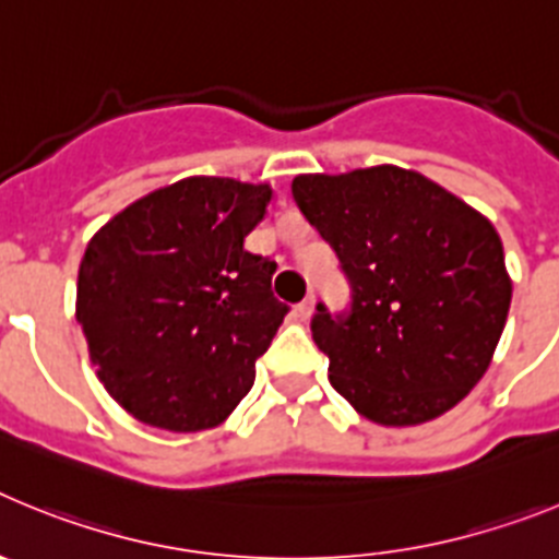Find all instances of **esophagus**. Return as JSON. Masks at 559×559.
<instances>
[{
  "mask_svg": "<svg viewBox=\"0 0 559 559\" xmlns=\"http://www.w3.org/2000/svg\"><path fill=\"white\" fill-rule=\"evenodd\" d=\"M310 316H313V296H308V299H302V302L296 305V319H299V322H308Z\"/></svg>",
  "mask_w": 559,
  "mask_h": 559,
  "instance_id": "1",
  "label": "esophagus"
}]
</instances>
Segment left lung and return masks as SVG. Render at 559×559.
Here are the masks:
<instances>
[{
  "label": "left lung",
  "instance_id": "obj_1",
  "mask_svg": "<svg viewBox=\"0 0 559 559\" xmlns=\"http://www.w3.org/2000/svg\"><path fill=\"white\" fill-rule=\"evenodd\" d=\"M296 206L338 257L349 308L316 305L330 383L380 426L445 414L490 367L512 283L484 215L394 165L296 176Z\"/></svg>",
  "mask_w": 559,
  "mask_h": 559
}]
</instances>
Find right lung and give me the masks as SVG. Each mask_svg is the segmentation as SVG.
Returning <instances> with one entry per match:
<instances>
[{"mask_svg":"<svg viewBox=\"0 0 559 559\" xmlns=\"http://www.w3.org/2000/svg\"><path fill=\"white\" fill-rule=\"evenodd\" d=\"M271 190L192 176L114 215L86 246L78 322L117 403L147 426L204 431L254 383L288 305L276 263L243 249Z\"/></svg>","mask_w":559,"mask_h":559,"instance_id":"obj_1","label":"right lung"}]
</instances>
